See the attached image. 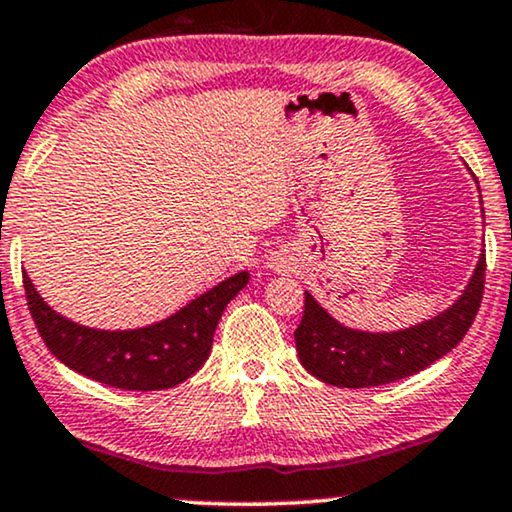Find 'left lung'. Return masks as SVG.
I'll return each instance as SVG.
<instances>
[{
    "label": "left lung",
    "instance_id": "1",
    "mask_svg": "<svg viewBox=\"0 0 512 512\" xmlns=\"http://www.w3.org/2000/svg\"><path fill=\"white\" fill-rule=\"evenodd\" d=\"M484 272L482 255L463 295L446 312L391 334L348 329L305 293L303 322L295 329L300 362L312 377L343 389L391 384L422 372L463 341L482 305Z\"/></svg>",
    "mask_w": 512,
    "mask_h": 512
}]
</instances>
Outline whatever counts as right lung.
Returning a JSON list of instances; mask_svg holds the SVG:
<instances>
[{
  "mask_svg": "<svg viewBox=\"0 0 512 512\" xmlns=\"http://www.w3.org/2000/svg\"><path fill=\"white\" fill-rule=\"evenodd\" d=\"M250 281L240 272L202 293L176 315L131 331H100L57 315L23 272L28 310L42 341L73 372L123 391H162L205 365L224 307Z\"/></svg>",
  "mask_w": 512,
  "mask_h": 512,
  "instance_id": "1",
  "label": "right lung"
}]
</instances>
